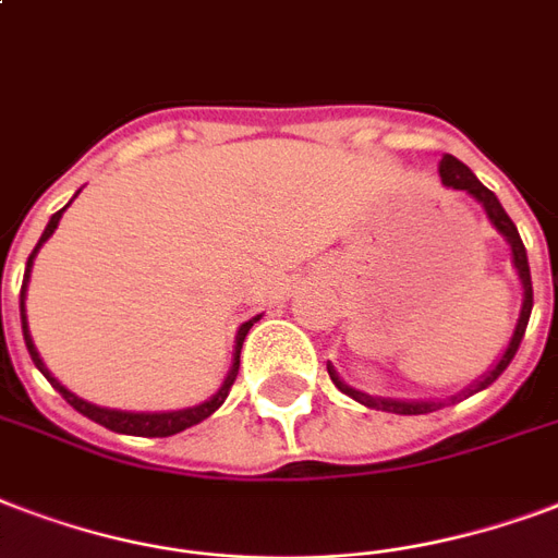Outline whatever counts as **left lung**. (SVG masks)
Returning <instances> with one entry per match:
<instances>
[{
  "label": "left lung",
  "instance_id": "8db88e82",
  "mask_svg": "<svg viewBox=\"0 0 558 558\" xmlns=\"http://www.w3.org/2000/svg\"><path fill=\"white\" fill-rule=\"evenodd\" d=\"M439 175L445 186H450V190H465L468 195H474V198L483 204L488 222L495 225L497 233H504V240L509 242V248H512V263H515L518 278H521V287H524V304H521V316H518V325L515 330H512L509 345H506V351L500 354V360H497L492 372L483 374L474 386H468L465 392H459L450 398V403H459L462 398H468V395L483 392L486 386H492V383L506 372V365L512 363V356L518 354V345H521V339H524L526 322H530V313H533V278H530V263H526V248H524V242H521V233H518L515 222L506 216V210L500 207V202H497V195L492 193L488 186L480 184L477 175H474V172H471V169H468L462 160H457L453 155L441 157ZM327 374H330V380L336 383V389H339V392H345L348 398H354V401H360L363 407H368V410L398 412V415H424V412L441 410V407H445V401H395V398H374V395L360 392V389H354V386H348L345 380H339V374H336L333 365H327Z\"/></svg>",
  "mask_w": 558,
  "mask_h": 558
}]
</instances>
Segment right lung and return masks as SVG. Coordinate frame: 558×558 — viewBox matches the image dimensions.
<instances>
[{
	"mask_svg": "<svg viewBox=\"0 0 558 558\" xmlns=\"http://www.w3.org/2000/svg\"><path fill=\"white\" fill-rule=\"evenodd\" d=\"M63 210H66V207H63ZM63 210H58L52 219H49V225H46V231H43L40 242L34 245L32 257H28V263H25L23 292H20V318H23L25 348H28V354H32L34 365H37L43 377L52 383L54 389L63 395V401L70 403L72 410H78L81 415H87V418L96 421V424H101V427H108V430H113V433H125V436H148V439H163V436H175V433L186 430V427H193V424H198V421L210 418L213 412L222 407L225 398H228V392H231L233 380H236V372H240L242 342H245V336H248L251 325H254V322H257L260 316H254L251 322H245V325L236 330V345H233V365H231V372H228V377H225L222 386H219V392L213 395L210 401L198 403V407H186V410H175V412H122V410H108V407H96V403L84 401V398H78V395H72L70 389L54 380L52 372L46 368V363H43L40 354H37V348H34L32 333H28V318H25V287H28V275H32L34 257H37V251H40L43 242L49 240V236L54 233V228H58V222H61Z\"/></svg>",
	"mask_w": 558,
	"mask_h": 558,
	"instance_id": "1",
	"label": "right lung"
}]
</instances>
